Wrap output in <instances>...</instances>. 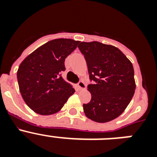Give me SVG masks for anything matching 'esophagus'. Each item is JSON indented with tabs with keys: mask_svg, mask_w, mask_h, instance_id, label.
<instances>
[{
	"mask_svg": "<svg viewBox=\"0 0 157 157\" xmlns=\"http://www.w3.org/2000/svg\"><path fill=\"white\" fill-rule=\"evenodd\" d=\"M78 86L81 90H83V89H86V84L82 81H79L78 82Z\"/></svg>",
	"mask_w": 157,
	"mask_h": 157,
	"instance_id": "34e87169",
	"label": "esophagus"
}]
</instances>
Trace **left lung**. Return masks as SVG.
Here are the masks:
<instances>
[{
    "label": "left lung",
    "mask_w": 157,
    "mask_h": 157,
    "mask_svg": "<svg viewBox=\"0 0 157 157\" xmlns=\"http://www.w3.org/2000/svg\"><path fill=\"white\" fill-rule=\"evenodd\" d=\"M78 48L85 57L90 75L87 88L90 102L83 104L86 116L98 123H106L123 113L134 96L136 86L134 67L116 47L98 41L81 42Z\"/></svg>",
    "instance_id": "1"
}]
</instances>
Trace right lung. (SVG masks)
<instances>
[{
  "mask_svg": "<svg viewBox=\"0 0 157 157\" xmlns=\"http://www.w3.org/2000/svg\"><path fill=\"white\" fill-rule=\"evenodd\" d=\"M78 41L59 38L48 41L25 58L17 71L19 90L30 109L43 116L63 108L75 92L63 80L65 58L77 48Z\"/></svg>",
  "mask_w": 157,
  "mask_h": 157,
  "instance_id": "right-lung-1",
  "label": "right lung"
}]
</instances>
